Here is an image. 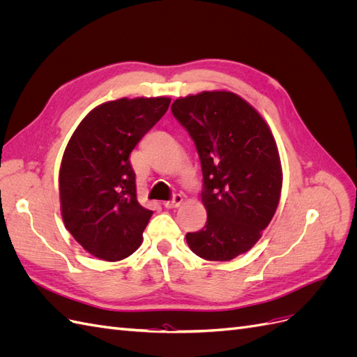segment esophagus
I'll return each mask as SVG.
<instances>
[{
  "mask_svg": "<svg viewBox=\"0 0 357 357\" xmlns=\"http://www.w3.org/2000/svg\"><path fill=\"white\" fill-rule=\"evenodd\" d=\"M181 202H183V197L180 195V193H176V195H172V198L169 201L164 202V205H165V208H176Z\"/></svg>",
  "mask_w": 357,
  "mask_h": 357,
  "instance_id": "obj_1",
  "label": "esophagus"
}]
</instances>
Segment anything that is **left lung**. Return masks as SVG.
<instances>
[{"label":"left lung","mask_w":357,"mask_h":357,"mask_svg":"<svg viewBox=\"0 0 357 357\" xmlns=\"http://www.w3.org/2000/svg\"><path fill=\"white\" fill-rule=\"evenodd\" d=\"M171 112L197 146L207 223L188 232L205 261H231L261 238L282 193V164L266 122L241 96L226 91L178 98Z\"/></svg>","instance_id":"8db88e82"}]
</instances>
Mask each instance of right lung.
Listing matches in <instances>:
<instances>
[{
    "label": "right lung",
    "instance_id": "right-lung-1",
    "mask_svg": "<svg viewBox=\"0 0 357 357\" xmlns=\"http://www.w3.org/2000/svg\"><path fill=\"white\" fill-rule=\"evenodd\" d=\"M169 102L165 96L104 102L83 119L63 152V223L86 252L104 261H122L143 241L153 211L137 201L129 155L167 113Z\"/></svg>",
    "mask_w": 357,
    "mask_h": 357
}]
</instances>
